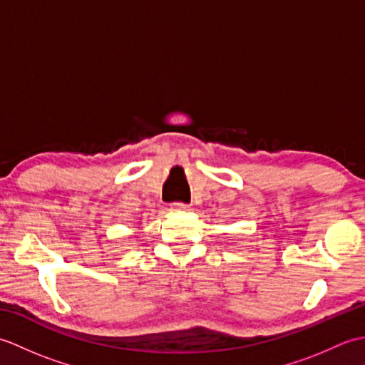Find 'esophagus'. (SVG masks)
Returning <instances> with one entry per match:
<instances>
[{
  "instance_id": "34e87169",
  "label": "esophagus",
  "mask_w": 365,
  "mask_h": 365,
  "mask_svg": "<svg viewBox=\"0 0 365 365\" xmlns=\"http://www.w3.org/2000/svg\"><path fill=\"white\" fill-rule=\"evenodd\" d=\"M173 208H174V210H188L190 205L185 204V202H174Z\"/></svg>"
}]
</instances>
